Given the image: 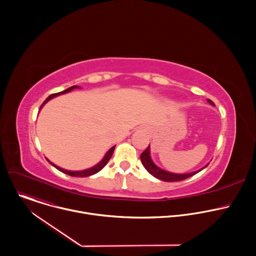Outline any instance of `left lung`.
<instances>
[{"label":"left lung","mask_w":256,"mask_h":256,"mask_svg":"<svg viewBox=\"0 0 256 256\" xmlns=\"http://www.w3.org/2000/svg\"><path fill=\"white\" fill-rule=\"evenodd\" d=\"M208 102L212 105H214V103L208 99ZM140 161H142V164L144 165V167L146 168V170H147L151 175H153L154 177L162 180V181H166V182H173V181H181V180H184L196 173H198L200 171H202V169H204L208 163L202 169L198 170V171H194V172H190V173H184V174H177V173H172V172H168L166 170H163L161 169L160 167H158L152 160L151 158V154H150V144L148 146V148L146 149L142 154H140Z\"/></svg>","instance_id":"8db88e82"}]
</instances>
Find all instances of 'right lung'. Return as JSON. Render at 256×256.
Instances as JSON below:
<instances>
[{
	"label": "right lung",
	"instance_id": "right-lung-1",
	"mask_svg": "<svg viewBox=\"0 0 256 256\" xmlns=\"http://www.w3.org/2000/svg\"><path fill=\"white\" fill-rule=\"evenodd\" d=\"M76 88H81V87H79V86H72V87H70V88H68L66 90H64V91H62V92H58V93H56V94H52V95H50L46 100H44V102L42 104V106H40V109L42 108V106L48 101V100H50L52 98H54V97H56V96H58V95H62V94H64V93H68V92H70V91H72V90H74V89H76ZM114 148H116V146H114L112 148H110L109 149L108 151H107V153L105 154V156L103 157V159L98 163V164H96L95 166H93V167H91V168H89V169H86V170H82V171H68V170H66V169H62V168H60V167H58V166H56V165H54L52 162H50V160H48L54 167H56L58 170H60V172H62V173H66V174H68V175H70V176H75V177H87V176H91V175H93V174H95V173H97V172H99L101 169H103V167L108 163V161H109V159L112 158V154H114Z\"/></svg>",
	"mask_w": 256,
	"mask_h": 256
}]
</instances>
